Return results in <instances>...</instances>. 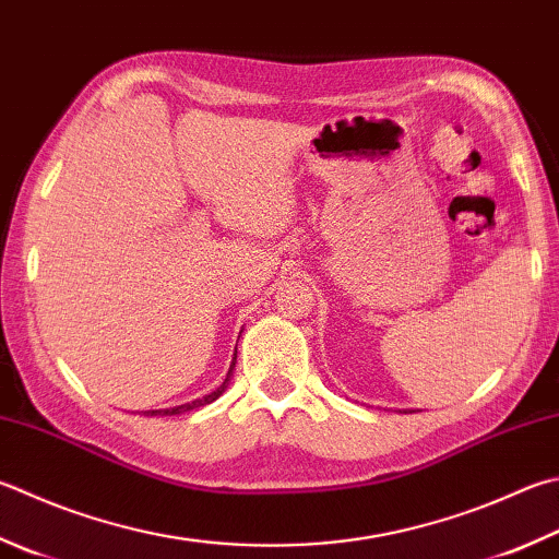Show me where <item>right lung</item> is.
<instances>
[{"label": "right lung", "instance_id": "right-lung-1", "mask_svg": "<svg viewBox=\"0 0 559 559\" xmlns=\"http://www.w3.org/2000/svg\"><path fill=\"white\" fill-rule=\"evenodd\" d=\"M234 365H236V357H234V362H230V370H234ZM230 370H228V374L224 379V384H221L216 392L206 394L202 399H197V402H192V404H182V406H175V408H160V411H145V416H177V414H185V411H192V408H199V406H206V404L216 402V399L226 392L228 379H230Z\"/></svg>", "mask_w": 559, "mask_h": 559}]
</instances>
